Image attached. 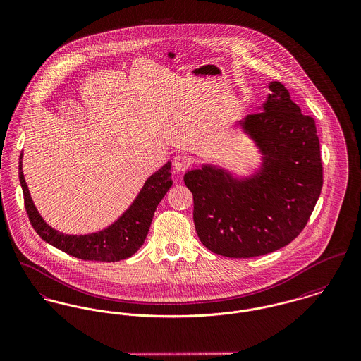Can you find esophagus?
<instances>
[{
	"label": "esophagus",
	"mask_w": 361,
	"mask_h": 361,
	"mask_svg": "<svg viewBox=\"0 0 361 361\" xmlns=\"http://www.w3.org/2000/svg\"><path fill=\"white\" fill-rule=\"evenodd\" d=\"M194 165V159L187 154H178L173 159V166L177 171H185Z\"/></svg>",
	"instance_id": "esophagus-1"
}]
</instances>
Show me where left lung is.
<instances>
[{
	"label": "left lung",
	"mask_w": 361,
	"mask_h": 361,
	"mask_svg": "<svg viewBox=\"0 0 361 361\" xmlns=\"http://www.w3.org/2000/svg\"><path fill=\"white\" fill-rule=\"evenodd\" d=\"M268 87L264 111L239 122L265 155L261 173L238 181L222 169L203 166L184 176L200 242L229 258L258 257L291 243L323 187L314 119L301 112L284 85Z\"/></svg>",
	"instance_id": "obj_1"
}]
</instances>
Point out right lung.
Instances as JSON below:
<instances>
[{
	"mask_svg": "<svg viewBox=\"0 0 361 361\" xmlns=\"http://www.w3.org/2000/svg\"><path fill=\"white\" fill-rule=\"evenodd\" d=\"M170 166L171 164L167 162L166 165H164L162 169H159L145 181L133 204L111 226L96 233L73 236L57 232L41 219L28 194L20 165L19 180L23 190L28 220L41 239L75 258L100 262H115L126 259L142 246L149 231L154 213L159 202L171 187L173 181Z\"/></svg>",
	"mask_w": 361,
	"mask_h": 361,
	"instance_id": "obj_1",
	"label": "right lung"
}]
</instances>
